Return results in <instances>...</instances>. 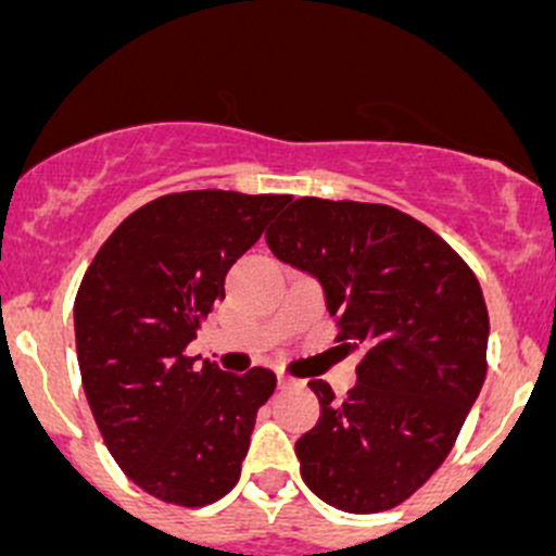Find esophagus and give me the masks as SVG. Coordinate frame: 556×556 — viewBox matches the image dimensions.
<instances>
[{
  "mask_svg": "<svg viewBox=\"0 0 556 556\" xmlns=\"http://www.w3.org/2000/svg\"><path fill=\"white\" fill-rule=\"evenodd\" d=\"M277 382H279V387H282V390H288V387H299V384H301L299 379L288 377V374H279V377H277Z\"/></svg>",
  "mask_w": 556,
  "mask_h": 556,
  "instance_id": "esophagus-1",
  "label": "esophagus"
}]
</instances>
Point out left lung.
<instances>
[{"label": "left lung", "instance_id": "8db88e82", "mask_svg": "<svg viewBox=\"0 0 556 556\" xmlns=\"http://www.w3.org/2000/svg\"><path fill=\"white\" fill-rule=\"evenodd\" d=\"M266 244L319 279L339 339L366 350L344 401L309 382L319 419L295 441L301 479L341 511L401 506L452 452L484 384L479 279L439 233L387 204L290 199Z\"/></svg>", "mask_w": 556, "mask_h": 556}]
</instances>
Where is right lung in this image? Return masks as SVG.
<instances>
[{
	"instance_id": "obj_1",
	"label": "right lung",
	"mask_w": 556,
	"mask_h": 556,
	"mask_svg": "<svg viewBox=\"0 0 556 556\" xmlns=\"http://www.w3.org/2000/svg\"><path fill=\"white\" fill-rule=\"evenodd\" d=\"M290 195L185 190L148 201L99 247L75 299L83 390L106 450L148 495L201 508L233 490L268 368L195 366L188 344L226 274Z\"/></svg>"
}]
</instances>
